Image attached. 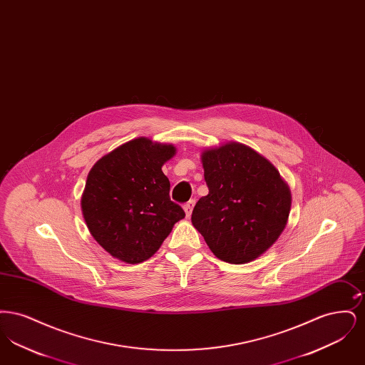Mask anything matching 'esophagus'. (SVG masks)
Instances as JSON below:
<instances>
[{"mask_svg": "<svg viewBox=\"0 0 365 365\" xmlns=\"http://www.w3.org/2000/svg\"><path fill=\"white\" fill-rule=\"evenodd\" d=\"M194 204H195V201H194V200H190L189 202H186V204L183 205V209H185V212H186V216H187V217H190L191 210L194 208Z\"/></svg>", "mask_w": 365, "mask_h": 365, "instance_id": "obj_1", "label": "esophagus"}]
</instances>
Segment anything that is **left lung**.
Returning a JSON list of instances; mask_svg holds the SVG:
<instances>
[{
  "label": "left lung",
  "mask_w": 365,
  "mask_h": 365,
  "mask_svg": "<svg viewBox=\"0 0 365 365\" xmlns=\"http://www.w3.org/2000/svg\"><path fill=\"white\" fill-rule=\"evenodd\" d=\"M201 160L209 192L192 209V226L217 259L256 260L287 225L289 186L265 157L238 142L204 150Z\"/></svg>",
  "instance_id": "8db88e82"
}]
</instances>
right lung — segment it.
I'll return each mask as SVG.
<instances>
[{"label": "right lung", "instance_id": "obj_1", "mask_svg": "<svg viewBox=\"0 0 365 365\" xmlns=\"http://www.w3.org/2000/svg\"><path fill=\"white\" fill-rule=\"evenodd\" d=\"M174 145L140 138L101 157L87 175L82 212L93 238L128 264L150 259L185 210L170 198L161 171L174 157Z\"/></svg>", "mask_w": 365, "mask_h": 365}]
</instances>
